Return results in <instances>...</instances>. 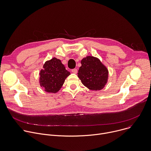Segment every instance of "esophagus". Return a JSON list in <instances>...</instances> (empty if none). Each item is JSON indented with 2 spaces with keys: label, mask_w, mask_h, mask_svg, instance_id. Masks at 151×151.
Instances as JSON below:
<instances>
[{
  "label": "esophagus",
  "mask_w": 151,
  "mask_h": 151,
  "mask_svg": "<svg viewBox=\"0 0 151 151\" xmlns=\"http://www.w3.org/2000/svg\"><path fill=\"white\" fill-rule=\"evenodd\" d=\"M72 72L73 73H77V72H78V70H77V69H72Z\"/></svg>",
  "instance_id": "34e87169"
}]
</instances>
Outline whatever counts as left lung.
Segmentation results:
<instances>
[{
    "label": "left lung",
    "mask_w": 151,
    "mask_h": 151,
    "mask_svg": "<svg viewBox=\"0 0 151 151\" xmlns=\"http://www.w3.org/2000/svg\"><path fill=\"white\" fill-rule=\"evenodd\" d=\"M78 76L90 90L103 89L108 82L109 70L98 58L88 56L81 61Z\"/></svg>",
    "instance_id": "1"
}]
</instances>
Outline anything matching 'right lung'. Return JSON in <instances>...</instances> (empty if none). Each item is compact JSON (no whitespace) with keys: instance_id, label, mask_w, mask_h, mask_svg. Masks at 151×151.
Here are the masks:
<instances>
[{"instance_id":"1","label":"right lung","mask_w":151,"mask_h":151,"mask_svg":"<svg viewBox=\"0 0 151 151\" xmlns=\"http://www.w3.org/2000/svg\"><path fill=\"white\" fill-rule=\"evenodd\" d=\"M70 75L61 60L53 58L46 61L39 72V83L48 93H56L62 87L65 79Z\"/></svg>"}]
</instances>
